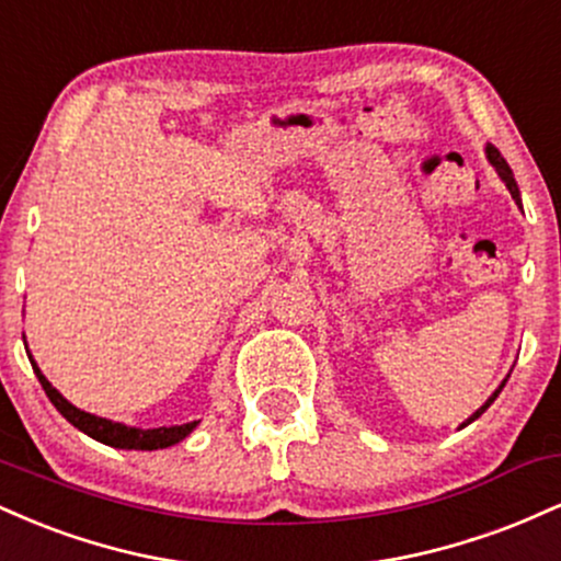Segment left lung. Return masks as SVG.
Here are the masks:
<instances>
[{
    "label": "left lung",
    "instance_id": "1",
    "mask_svg": "<svg viewBox=\"0 0 561 561\" xmlns=\"http://www.w3.org/2000/svg\"><path fill=\"white\" fill-rule=\"evenodd\" d=\"M485 152H488V160H491V163H493V169H495V171H499V176H501V179H504V184L508 186V192H512V197H514V199H517V203H519V186H517V182H514V173H512V169H508V163H506V160H504V156H501V152H499V150H495V147H493V145H488V147H485ZM519 205H523V203H519ZM504 385H506V379H504V382H501V388H504ZM501 388H499V390H495V392H493V396H491V398H488V401H485V405H480V409H478V411H474V414H472V416H469V420H467L465 424H461V427H467V424H469V422H474V420H478V416L482 414V411H485V409H488V405H491V403L495 401V398H499V392H501Z\"/></svg>",
    "mask_w": 561,
    "mask_h": 561
}]
</instances>
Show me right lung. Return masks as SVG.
I'll list each match as a JSON object with an SVG mask.
<instances>
[{
  "mask_svg": "<svg viewBox=\"0 0 561 561\" xmlns=\"http://www.w3.org/2000/svg\"><path fill=\"white\" fill-rule=\"evenodd\" d=\"M34 366L38 382H42L44 392H47V398L53 401V405L57 411H60L66 420L73 424V427H79L81 433H87L89 437H94V440L105 443V446H113V448H134V450H156V448H169L173 443L184 440L186 435L192 433V430L197 427V422H190V424H179V427H156V430H137V427H126V424H118V422H111V420H102V416H94V414H87V411L76 409L73 403H68L66 398L57 392L53 385L47 382V377L38 371V366L31 362Z\"/></svg>",
  "mask_w": 561,
  "mask_h": 561,
  "instance_id": "obj_1",
  "label": "right lung"
}]
</instances>
